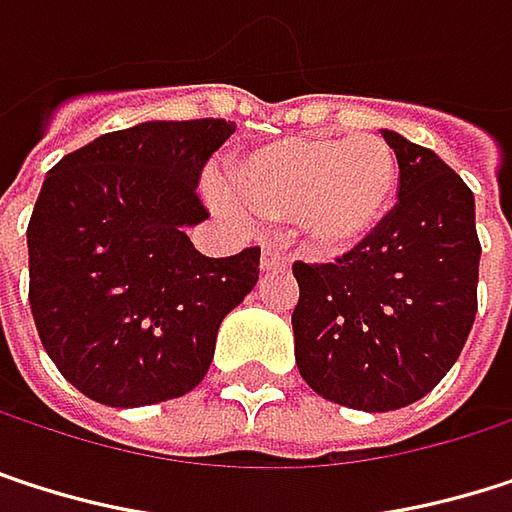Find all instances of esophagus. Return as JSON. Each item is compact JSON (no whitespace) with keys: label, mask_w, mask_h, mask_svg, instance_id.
Segmentation results:
<instances>
[{"label":"esophagus","mask_w":512,"mask_h":512,"mask_svg":"<svg viewBox=\"0 0 512 512\" xmlns=\"http://www.w3.org/2000/svg\"><path fill=\"white\" fill-rule=\"evenodd\" d=\"M262 271H286L289 268V253L283 247H265L262 259H259Z\"/></svg>","instance_id":"34e87169"}]
</instances>
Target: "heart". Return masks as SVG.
<instances>
[{"label":"heart","mask_w":512,"mask_h":512,"mask_svg":"<svg viewBox=\"0 0 512 512\" xmlns=\"http://www.w3.org/2000/svg\"><path fill=\"white\" fill-rule=\"evenodd\" d=\"M399 184L393 148L376 133L292 136L256 148L232 166V214L295 220L304 244L340 256L364 244L387 217Z\"/></svg>","instance_id":"obj_1"}]
</instances>
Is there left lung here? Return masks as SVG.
I'll return each mask as SVG.
<instances>
[{"label": "left lung", "instance_id": "1", "mask_svg": "<svg viewBox=\"0 0 512 512\" xmlns=\"http://www.w3.org/2000/svg\"><path fill=\"white\" fill-rule=\"evenodd\" d=\"M399 202L343 259L295 262V364L319 396L358 411L417 402L456 364L477 316L474 193L429 148L382 130Z\"/></svg>", "mask_w": 512, "mask_h": 512}]
</instances>
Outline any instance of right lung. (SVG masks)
<instances>
[{
    "label": "right lung",
    "instance_id": "add662e5",
    "mask_svg": "<svg viewBox=\"0 0 512 512\" xmlns=\"http://www.w3.org/2000/svg\"><path fill=\"white\" fill-rule=\"evenodd\" d=\"M226 119L142 122L65 154L44 178L29 241V304L59 373L101 405L136 408L205 379L220 322L259 280V247L202 256L187 226Z\"/></svg>",
    "mask_w": 512,
    "mask_h": 512
}]
</instances>
